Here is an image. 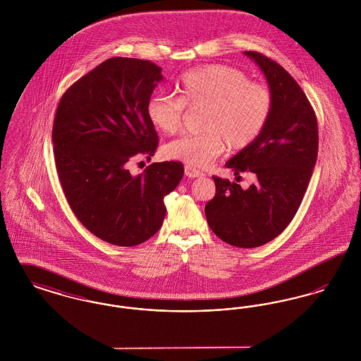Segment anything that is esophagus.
<instances>
[{
  "label": "esophagus",
  "mask_w": 361,
  "mask_h": 361,
  "mask_svg": "<svg viewBox=\"0 0 361 361\" xmlns=\"http://www.w3.org/2000/svg\"><path fill=\"white\" fill-rule=\"evenodd\" d=\"M185 176L190 177V178H195V177L203 176V172H200L199 169H196V168H193V166H190V165H187V166H185Z\"/></svg>",
  "instance_id": "34e87169"
}]
</instances>
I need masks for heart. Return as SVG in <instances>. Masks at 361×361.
<instances>
[{
  "mask_svg": "<svg viewBox=\"0 0 361 361\" xmlns=\"http://www.w3.org/2000/svg\"><path fill=\"white\" fill-rule=\"evenodd\" d=\"M275 105L269 86L255 82L242 70L207 65L184 73L180 96L158 92L146 104V115L157 130L177 134L189 109H203L204 133L169 142L164 154L190 166L203 168L215 161L228 143L233 150L252 146L264 133Z\"/></svg>",
  "mask_w": 361,
  "mask_h": 361,
  "instance_id": "obj_1",
  "label": "heart"
}]
</instances>
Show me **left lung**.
I'll list each match as a JSON object with an SVG mask.
<instances>
[{"instance_id": "8db88e82", "label": "left lung", "mask_w": 361, "mask_h": 361, "mask_svg": "<svg viewBox=\"0 0 361 361\" xmlns=\"http://www.w3.org/2000/svg\"><path fill=\"white\" fill-rule=\"evenodd\" d=\"M265 74L275 105L264 133L226 166L250 172L247 189L214 176L215 196L206 204L211 230L228 245L257 247L275 240L291 224L309 187L318 155L317 115L302 87L277 62L245 51Z\"/></svg>"}]
</instances>
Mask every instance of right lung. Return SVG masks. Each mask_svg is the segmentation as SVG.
<instances>
[{
  "mask_svg": "<svg viewBox=\"0 0 361 361\" xmlns=\"http://www.w3.org/2000/svg\"><path fill=\"white\" fill-rule=\"evenodd\" d=\"M161 68L150 61L115 56L62 94L52 126L56 173L77 219L116 246H135L162 226L164 197L178 185V161L154 162L133 176L128 164L158 147L146 104Z\"/></svg>",
  "mask_w": 361,
  "mask_h": 361,
  "instance_id": "1",
  "label": "right lung"
}]
</instances>
